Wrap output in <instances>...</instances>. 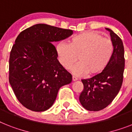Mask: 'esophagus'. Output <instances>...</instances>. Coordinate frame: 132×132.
Wrapping results in <instances>:
<instances>
[{"instance_id":"1","label":"esophagus","mask_w":132,"mask_h":132,"mask_svg":"<svg viewBox=\"0 0 132 132\" xmlns=\"http://www.w3.org/2000/svg\"><path fill=\"white\" fill-rule=\"evenodd\" d=\"M78 80V78L76 77H75V76H72V81H77Z\"/></svg>"}]
</instances>
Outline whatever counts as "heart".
<instances>
[{"label":"heart","mask_w":132,"mask_h":132,"mask_svg":"<svg viewBox=\"0 0 132 132\" xmlns=\"http://www.w3.org/2000/svg\"><path fill=\"white\" fill-rule=\"evenodd\" d=\"M114 47L111 39L104 38L96 32H84L72 37L70 43L60 42L56 47V53L60 64L69 68L77 60L79 62L71 68L75 75L100 73L109 64Z\"/></svg>","instance_id":"heart-1"}]
</instances>
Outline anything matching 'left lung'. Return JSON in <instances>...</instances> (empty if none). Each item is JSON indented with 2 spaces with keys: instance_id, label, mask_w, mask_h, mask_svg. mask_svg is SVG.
Returning a JSON list of instances; mask_svg holds the SVG:
<instances>
[{
  "instance_id": "obj_1",
  "label": "left lung",
  "mask_w": 132,
  "mask_h": 132,
  "mask_svg": "<svg viewBox=\"0 0 132 132\" xmlns=\"http://www.w3.org/2000/svg\"><path fill=\"white\" fill-rule=\"evenodd\" d=\"M114 51L108 66L101 73L90 79H82L84 88L79 101L87 111H98L109 105L121 87L125 68L124 47L119 36L109 28Z\"/></svg>"
}]
</instances>
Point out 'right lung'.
I'll return each instance as SVG.
<instances>
[{
    "mask_svg": "<svg viewBox=\"0 0 132 132\" xmlns=\"http://www.w3.org/2000/svg\"><path fill=\"white\" fill-rule=\"evenodd\" d=\"M72 30L38 23L18 36L11 51L9 83L20 103L35 112L53 104L61 87L72 75L57 60L52 43L64 40Z\"/></svg>",
    "mask_w": 132,
    "mask_h": 132,
    "instance_id": "1",
    "label": "right lung"
}]
</instances>
